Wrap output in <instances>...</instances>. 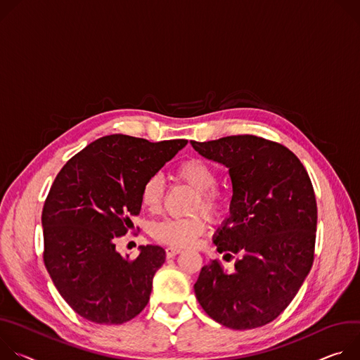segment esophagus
I'll list each match as a JSON object with an SVG mask.
<instances>
[{"instance_id": "34e87169", "label": "esophagus", "mask_w": 360, "mask_h": 360, "mask_svg": "<svg viewBox=\"0 0 360 360\" xmlns=\"http://www.w3.org/2000/svg\"><path fill=\"white\" fill-rule=\"evenodd\" d=\"M179 253H181V249H179V248L169 246V248L166 249V255H167V257H174V256H176V255H179Z\"/></svg>"}]
</instances>
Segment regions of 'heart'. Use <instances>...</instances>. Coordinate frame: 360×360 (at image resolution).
Here are the masks:
<instances>
[{
	"label": "heart",
	"instance_id": "obj_1",
	"mask_svg": "<svg viewBox=\"0 0 360 360\" xmlns=\"http://www.w3.org/2000/svg\"><path fill=\"white\" fill-rule=\"evenodd\" d=\"M177 179L188 184L197 191L194 210H202L210 217H216L224 207V194L216 186V170L200 158H188L181 162L174 170ZM165 194L163 177L154 174L146 180L141 188V203L146 209L155 212L162 206ZM206 230V220L202 216H193L187 219L169 217L153 226L151 233L157 240L166 245L187 248L195 243Z\"/></svg>",
	"mask_w": 360,
	"mask_h": 360
}]
</instances>
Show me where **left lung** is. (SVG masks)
Returning a JSON list of instances; mask_svg holds the SVG:
<instances>
[{
    "mask_svg": "<svg viewBox=\"0 0 360 360\" xmlns=\"http://www.w3.org/2000/svg\"><path fill=\"white\" fill-rule=\"evenodd\" d=\"M190 143L229 169L230 216L213 242L219 253L238 255L231 273L217 260L203 266L195 297L226 328L264 326L289 306L313 264L317 206L309 174L288 147L262 137Z\"/></svg>",
    "mask_w": 360,
    "mask_h": 360,
    "instance_id": "1",
    "label": "left lung"
}]
</instances>
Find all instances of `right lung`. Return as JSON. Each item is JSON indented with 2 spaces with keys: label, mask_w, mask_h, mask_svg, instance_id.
<instances>
[{
  "label": "right lung",
  "mask_w": 360,
  "mask_h": 360,
  "mask_svg": "<svg viewBox=\"0 0 360 360\" xmlns=\"http://www.w3.org/2000/svg\"><path fill=\"white\" fill-rule=\"evenodd\" d=\"M187 140L150 143L111 134L70 158L46 198L44 264L63 299L98 325L131 321L148 303L163 266L160 246H140L136 259L115 250L141 210V188Z\"/></svg>",
  "instance_id": "add662e5"
}]
</instances>
